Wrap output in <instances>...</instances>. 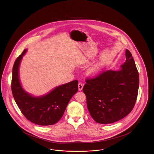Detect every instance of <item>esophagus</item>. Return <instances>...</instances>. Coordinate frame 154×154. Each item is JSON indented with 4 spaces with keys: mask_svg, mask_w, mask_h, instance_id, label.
<instances>
[{
    "mask_svg": "<svg viewBox=\"0 0 154 154\" xmlns=\"http://www.w3.org/2000/svg\"><path fill=\"white\" fill-rule=\"evenodd\" d=\"M78 86H79V90L81 91L82 90V88H83V84L81 82H79V84H78Z\"/></svg>",
    "mask_w": 154,
    "mask_h": 154,
    "instance_id": "obj_1",
    "label": "esophagus"
}]
</instances>
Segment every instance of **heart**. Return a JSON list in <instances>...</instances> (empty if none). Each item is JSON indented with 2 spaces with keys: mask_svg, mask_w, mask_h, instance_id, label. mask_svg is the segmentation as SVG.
Masks as SVG:
<instances>
[{
  "mask_svg": "<svg viewBox=\"0 0 154 154\" xmlns=\"http://www.w3.org/2000/svg\"><path fill=\"white\" fill-rule=\"evenodd\" d=\"M100 70V66L99 65H96L89 70V73L93 75H96L99 73Z\"/></svg>",
  "mask_w": 154,
  "mask_h": 154,
  "instance_id": "heart-1",
  "label": "heart"
}]
</instances>
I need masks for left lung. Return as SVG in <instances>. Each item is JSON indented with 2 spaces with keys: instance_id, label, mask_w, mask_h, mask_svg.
I'll list each match as a JSON object with an SVG mask.
<instances>
[{
  "instance_id": "left-lung-1",
  "label": "left lung",
  "mask_w": 154,
  "mask_h": 154,
  "mask_svg": "<svg viewBox=\"0 0 154 154\" xmlns=\"http://www.w3.org/2000/svg\"><path fill=\"white\" fill-rule=\"evenodd\" d=\"M119 71L106 70L86 79L82 91L90 115L97 123L106 124L125 117L133 109L137 97L139 77L132 54Z\"/></svg>"
}]
</instances>
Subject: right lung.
<instances>
[{"instance_id": "1", "label": "right lung", "mask_w": 154, "mask_h": 154, "mask_svg": "<svg viewBox=\"0 0 154 154\" xmlns=\"http://www.w3.org/2000/svg\"><path fill=\"white\" fill-rule=\"evenodd\" d=\"M26 51L16 59L12 68L11 91L15 101L25 117L39 125H50L57 123L63 116L70 100L78 91V81L57 86L48 94L35 97L26 92L19 78V67Z\"/></svg>"}]
</instances>
